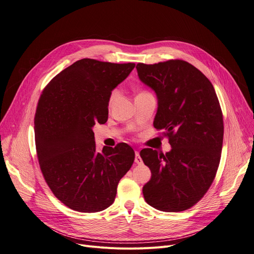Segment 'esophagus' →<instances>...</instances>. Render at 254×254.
Wrapping results in <instances>:
<instances>
[{"label": "esophagus", "instance_id": "obj_1", "mask_svg": "<svg viewBox=\"0 0 254 254\" xmlns=\"http://www.w3.org/2000/svg\"><path fill=\"white\" fill-rule=\"evenodd\" d=\"M135 153H136V157H135V163H136V164H138V165H141V164L143 163V161H142V158L140 157V153H139V151H136Z\"/></svg>", "mask_w": 254, "mask_h": 254}]
</instances>
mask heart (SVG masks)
<instances>
[{
    "mask_svg": "<svg viewBox=\"0 0 254 254\" xmlns=\"http://www.w3.org/2000/svg\"><path fill=\"white\" fill-rule=\"evenodd\" d=\"M117 96H118V90H117V89H113V90L110 92L109 99H108V105H109V106H111V105L114 103V101L116 100Z\"/></svg>",
    "mask_w": 254,
    "mask_h": 254,
    "instance_id": "heart-1",
    "label": "heart"
}]
</instances>
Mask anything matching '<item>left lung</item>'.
Masks as SVG:
<instances>
[{
  "mask_svg": "<svg viewBox=\"0 0 254 254\" xmlns=\"http://www.w3.org/2000/svg\"><path fill=\"white\" fill-rule=\"evenodd\" d=\"M141 81L158 99L153 126L172 146L170 152L144 148L140 155L151 171L143 186L146 203L165 212L194 206L210 189L219 166L223 117L210 80L191 64L169 60L137 64Z\"/></svg>",
  "mask_w": 254,
  "mask_h": 254,
  "instance_id": "1",
  "label": "left lung"
}]
</instances>
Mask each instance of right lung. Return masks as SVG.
I'll return each mask as SVG.
<instances>
[{
	"instance_id": "add662e5",
	"label": "right lung",
	"mask_w": 254,
	"mask_h": 254,
	"mask_svg": "<svg viewBox=\"0 0 254 254\" xmlns=\"http://www.w3.org/2000/svg\"><path fill=\"white\" fill-rule=\"evenodd\" d=\"M82 59L44 87L35 114L40 169L50 190L72 210L93 213L113 204L117 185L135 161L127 143L97 151L92 127L108 119V99L135 68Z\"/></svg>"
}]
</instances>
